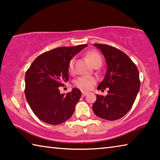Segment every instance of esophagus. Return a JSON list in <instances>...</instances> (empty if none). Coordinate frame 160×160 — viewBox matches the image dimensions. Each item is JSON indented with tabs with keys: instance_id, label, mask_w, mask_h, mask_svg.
<instances>
[{
	"instance_id": "esophagus-1",
	"label": "esophagus",
	"mask_w": 160,
	"mask_h": 160,
	"mask_svg": "<svg viewBox=\"0 0 160 160\" xmlns=\"http://www.w3.org/2000/svg\"><path fill=\"white\" fill-rule=\"evenodd\" d=\"M88 94V92H84V91H82V97H85V96H86L87 94Z\"/></svg>"
}]
</instances>
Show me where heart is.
<instances>
[{"mask_svg": "<svg viewBox=\"0 0 160 160\" xmlns=\"http://www.w3.org/2000/svg\"><path fill=\"white\" fill-rule=\"evenodd\" d=\"M86 57L90 63L94 66L97 63H102V57L100 54L96 51H90L86 53ZM75 59L72 58L68 63V70L70 72L74 71ZM96 79L91 76H82L78 78L75 81V85L77 88L82 90H90L95 85Z\"/></svg>", "mask_w": 160, "mask_h": 160, "instance_id": "obj_1", "label": "heart"}]
</instances>
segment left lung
I'll return each mask as SVG.
<instances>
[{
	"label": "left lung",
	"instance_id": "1",
	"mask_svg": "<svg viewBox=\"0 0 160 160\" xmlns=\"http://www.w3.org/2000/svg\"><path fill=\"white\" fill-rule=\"evenodd\" d=\"M101 50L107 62L104 79L97 90L107 88V95L97 94L92 105L94 113L99 118L114 121L125 116L133 104L140 90L139 72L135 64L126 54L115 47L94 44Z\"/></svg>",
	"mask_w": 160,
	"mask_h": 160
}]
</instances>
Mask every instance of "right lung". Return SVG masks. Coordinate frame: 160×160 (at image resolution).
I'll return each instance as SVG.
<instances>
[{"mask_svg": "<svg viewBox=\"0 0 160 160\" xmlns=\"http://www.w3.org/2000/svg\"><path fill=\"white\" fill-rule=\"evenodd\" d=\"M56 48L39 55L32 62L25 74L26 99L40 120L51 125L66 121L75 112L81 92L73 88L69 93L61 94L59 87L68 80V63L87 47Z\"/></svg>", "mask_w": 160, "mask_h": 160, "instance_id": "add662e5", "label": "right lung"}]
</instances>
